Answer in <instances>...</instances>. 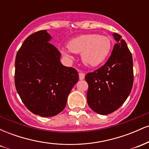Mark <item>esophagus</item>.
<instances>
[{"mask_svg": "<svg viewBox=\"0 0 149 149\" xmlns=\"http://www.w3.org/2000/svg\"><path fill=\"white\" fill-rule=\"evenodd\" d=\"M84 78H85V73H79V79L80 80H83Z\"/></svg>", "mask_w": 149, "mask_h": 149, "instance_id": "1", "label": "esophagus"}]
</instances>
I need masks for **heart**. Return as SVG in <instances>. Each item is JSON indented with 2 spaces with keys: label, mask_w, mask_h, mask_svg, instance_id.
<instances>
[{
  "label": "heart",
  "mask_w": 149,
  "mask_h": 149,
  "mask_svg": "<svg viewBox=\"0 0 149 149\" xmlns=\"http://www.w3.org/2000/svg\"><path fill=\"white\" fill-rule=\"evenodd\" d=\"M111 40L105 36L95 33L80 35L68 42L69 49L61 48V53L68 59L72 58L71 53H81V59L85 65L92 67L104 62L111 49Z\"/></svg>",
  "instance_id": "heart-1"
}]
</instances>
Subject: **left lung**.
<instances>
[{
    "label": "left lung",
    "instance_id": "obj_1",
    "mask_svg": "<svg viewBox=\"0 0 149 149\" xmlns=\"http://www.w3.org/2000/svg\"><path fill=\"white\" fill-rule=\"evenodd\" d=\"M116 41L106 64L85 78L88 83L87 100L90 109L107 115L119 109L130 94L133 85L132 54L122 36L113 33Z\"/></svg>",
    "mask_w": 149,
    "mask_h": 149
}]
</instances>
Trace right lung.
<instances>
[{
	"label": "right lung",
	"mask_w": 149,
	"mask_h": 149,
	"mask_svg": "<svg viewBox=\"0 0 149 149\" xmlns=\"http://www.w3.org/2000/svg\"><path fill=\"white\" fill-rule=\"evenodd\" d=\"M46 30L36 32L24 41L15 59V83L20 98L36 115L52 117L62 111L78 71L60 62L61 53L49 43Z\"/></svg>",
	"instance_id": "1"
}]
</instances>
